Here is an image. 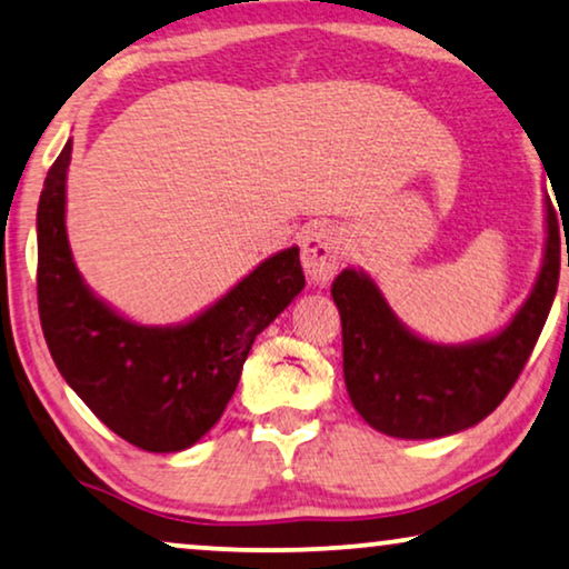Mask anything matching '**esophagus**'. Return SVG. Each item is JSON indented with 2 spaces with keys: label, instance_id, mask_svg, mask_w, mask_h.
<instances>
[{
  "label": "esophagus",
  "instance_id": "obj_1",
  "mask_svg": "<svg viewBox=\"0 0 569 569\" xmlns=\"http://www.w3.org/2000/svg\"><path fill=\"white\" fill-rule=\"evenodd\" d=\"M345 259V240L333 228H313L302 238V269L316 284H326Z\"/></svg>",
  "mask_w": 569,
  "mask_h": 569
}]
</instances>
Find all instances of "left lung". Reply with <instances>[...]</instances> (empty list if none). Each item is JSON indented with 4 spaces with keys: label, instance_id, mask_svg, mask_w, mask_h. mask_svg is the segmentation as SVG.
<instances>
[{
    "label": "left lung",
    "instance_id": "1",
    "mask_svg": "<svg viewBox=\"0 0 569 569\" xmlns=\"http://www.w3.org/2000/svg\"><path fill=\"white\" fill-rule=\"evenodd\" d=\"M559 284V222L547 199V253L531 295L492 339L442 347L403 329L368 274L345 269L331 295L341 316L345 383L378 432L403 440L469 430L500 407L531 357Z\"/></svg>",
    "mask_w": 569,
    "mask_h": 569
}]
</instances>
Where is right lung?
<instances>
[{"label": "right lung", "instance_id": "1", "mask_svg": "<svg viewBox=\"0 0 569 569\" xmlns=\"http://www.w3.org/2000/svg\"><path fill=\"white\" fill-rule=\"evenodd\" d=\"M72 139L38 201V313L49 352L92 415L131 446L176 453L212 430L253 339L306 287L300 248L259 263L183 326H139L84 287L64 228Z\"/></svg>", "mask_w": 569, "mask_h": 569}]
</instances>
